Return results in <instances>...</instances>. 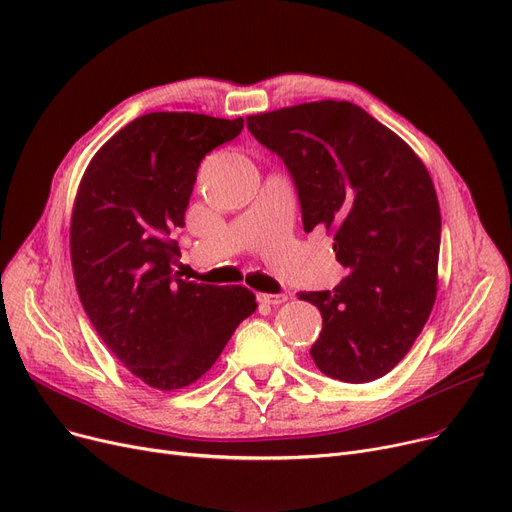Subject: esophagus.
I'll return each mask as SVG.
<instances>
[{
	"label": "esophagus",
	"instance_id": "obj_1",
	"mask_svg": "<svg viewBox=\"0 0 512 512\" xmlns=\"http://www.w3.org/2000/svg\"><path fill=\"white\" fill-rule=\"evenodd\" d=\"M259 303H265V305H282L288 301V294L286 292H280V294H259Z\"/></svg>",
	"mask_w": 512,
	"mask_h": 512
}]
</instances>
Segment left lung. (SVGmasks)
I'll use <instances>...</instances> for the list:
<instances>
[{"instance_id":"1","label":"left lung","mask_w":512,"mask_h":512,"mask_svg":"<svg viewBox=\"0 0 512 512\" xmlns=\"http://www.w3.org/2000/svg\"><path fill=\"white\" fill-rule=\"evenodd\" d=\"M297 186L305 232L334 234L348 276L330 292H299L324 328L311 357L328 378L365 384L409 353L432 313L440 205L423 161L351 101H313L247 118Z\"/></svg>"}]
</instances>
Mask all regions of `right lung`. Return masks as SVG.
<instances>
[{"instance_id":"right-lung-1","label":"right lung","mask_w":512,"mask_h":512,"mask_svg":"<svg viewBox=\"0 0 512 512\" xmlns=\"http://www.w3.org/2000/svg\"><path fill=\"white\" fill-rule=\"evenodd\" d=\"M245 120L191 112L134 118L91 159L70 224L76 290L116 359L157 390L197 382L255 309L245 286L186 282L170 238L184 226L203 157Z\"/></svg>"}]
</instances>
